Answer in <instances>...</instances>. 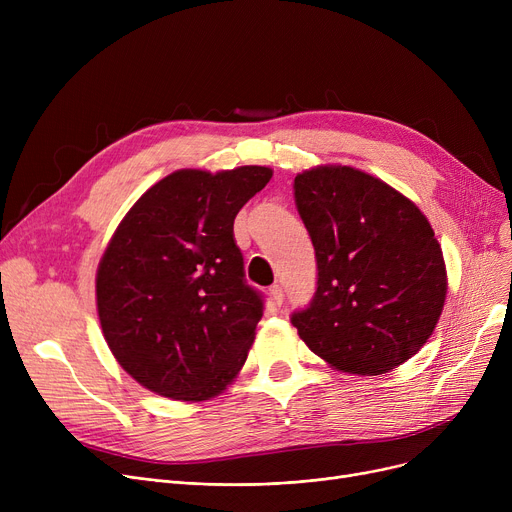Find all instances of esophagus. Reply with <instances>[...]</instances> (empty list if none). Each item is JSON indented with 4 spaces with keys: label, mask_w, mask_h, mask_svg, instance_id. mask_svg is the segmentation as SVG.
Segmentation results:
<instances>
[{
    "label": "esophagus",
    "mask_w": 512,
    "mask_h": 512,
    "mask_svg": "<svg viewBox=\"0 0 512 512\" xmlns=\"http://www.w3.org/2000/svg\"><path fill=\"white\" fill-rule=\"evenodd\" d=\"M270 299H272L274 305H278V307L282 305V301H284V290H282L280 284H276V286L270 288Z\"/></svg>",
    "instance_id": "34e87169"
}]
</instances>
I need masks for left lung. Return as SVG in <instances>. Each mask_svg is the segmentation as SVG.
Masks as SVG:
<instances>
[{
	"instance_id": "obj_1",
	"label": "left lung",
	"mask_w": 512,
	"mask_h": 512,
	"mask_svg": "<svg viewBox=\"0 0 512 512\" xmlns=\"http://www.w3.org/2000/svg\"><path fill=\"white\" fill-rule=\"evenodd\" d=\"M311 236L317 288L290 321L332 367L380 375L432 336L446 301V265L425 215L392 186L351 166L294 178Z\"/></svg>"
}]
</instances>
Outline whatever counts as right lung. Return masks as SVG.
Segmentation results:
<instances>
[{
    "label": "right lung",
    "instance_id": "right-lung-1",
    "mask_svg": "<svg viewBox=\"0 0 512 512\" xmlns=\"http://www.w3.org/2000/svg\"><path fill=\"white\" fill-rule=\"evenodd\" d=\"M272 170H178L153 184L116 228L97 270L110 351L147 390L207 400L236 378L263 294L247 284L234 218Z\"/></svg>",
    "mask_w": 512,
    "mask_h": 512
}]
</instances>
